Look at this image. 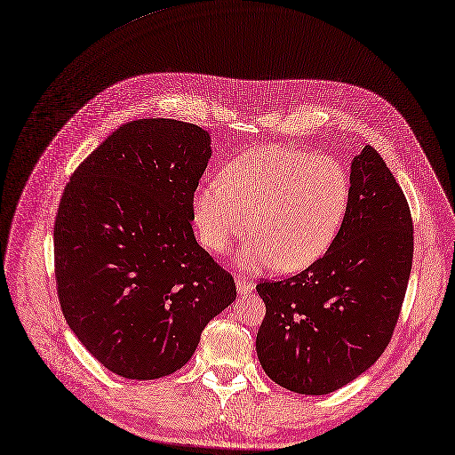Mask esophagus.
Here are the masks:
<instances>
[{
	"label": "esophagus",
	"instance_id": "1",
	"mask_svg": "<svg viewBox=\"0 0 455 455\" xmlns=\"http://www.w3.org/2000/svg\"><path fill=\"white\" fill-rule=\"evenodd\" d=\"M235 284H236V291H238L240 295H247V293H251V291L254 290V284L249 283V281L243 279V277H236Z\"/></svg>",
	"mask_w": 455,
	"mask_h": 455
}]
</instances>
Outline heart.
I'll return each instance as SVG.
<instances>
[{"mask_svg":"<svg viewBox=\"0 0 455 455\" xmlns=\"http://www.w3.org/2000/svg\"><path fill=\"white\" fill-rule=\"evenodd\" d=\"M349 197L351 180L337 158L275 145L236 156L222 180L197 188L192 208L199 238L212 252H226L251 228L254 236L236 259L242 270L277 265L297 272L328 251Z\"/></svg>","mask_w":455,"mask_h":455,"instance_id":"b5f03b06","label":"heart"}]
</instances>
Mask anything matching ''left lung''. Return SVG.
<instances>
[{"label":"left lung","mask_w":455,"mask_h":455,"mask_svg":"<svg viewBox=\"0 0 455 455\" xmlns=\"http://www.w3.org/2000/svg\"><path fill=\"white\" fill-rule=\"evenodd\" d=\"M349 180L347 213L324 256L256 288L267 305L259 363L303 395L335 392L381 356L410 281L413 222L403 188L369 145L351 160Z\"/></svg>","instance_id":"8db88e82"}]
</instances>
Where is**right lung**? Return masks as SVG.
Returning a JSON list of instances; mask_svg holds the SVG:
<instances>
[{
  "instance_id": "add662e5",
  "label": "right lung",
  "mask_w": 455,
  "mask_h": 455,
  "mask_svg": "<svg viewBox=\"0 0 455 455\" xmlns=\"http://www.w3.org/2000/svg\"><path fill=\"white\" fill-rule=\"evenodd\" d=\"M210 145L197 125L136 120L65 187L54 224L61 310L81 344L122 378L181 369L204 326L236 299L233 277L192 229Z\"/></svg>"
}]
</instances>
